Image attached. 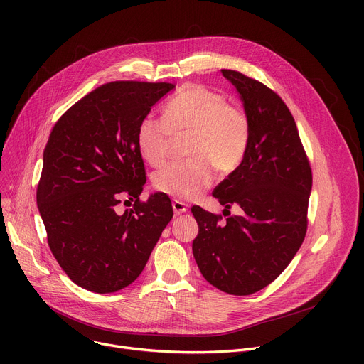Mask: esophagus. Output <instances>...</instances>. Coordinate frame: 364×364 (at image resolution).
<instances>
[{
	"label": "esophagus",
	"mask_w": 364,
	"mask_h": 364,
	"mask_svg": "<svg viewBox=\"0 0 364 364\" xmlns=\"http://www.w3.org/2000/svg\"><path fill=\"white\" fill-rule=\"evenodd\" d=\"M173 210L176 215H181L184 212H187V204L181 200H173Z\"/></svg>",
	"instance_id": "obj_1"
}]
</instances>
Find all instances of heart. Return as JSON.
I'll list each match as a JSON object with an SVG mask.
<instances>
[{
    "label": "heart",
    "instance_id": "obj_1",
    "mask_svg": "<svg viewBox=\"0 0 364 364\" xmlns=\"http://www.w3.org/2000/svg\"><path fill=\"white\" fill-rule=\"evenodd\" d=\"M188 136V160L171 163L154 177L161 193L177 198H194L215 180V170L232 174L243 161L250 122L246 111L229 103L226 96L203 85H188L170 97L163 119L144 117L136 128V145L142 159L154 167L163 166L174 138Z\"/></svg>",
    "mask_w": 364,
    "mask_h": 364
}]
</instances>
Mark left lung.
Returning <instances> with one entry per match:
<instances>
[{"label":"left lung","instance_id":"8db88e82","mask_svg":"<svg viewBox=\"0 0 364 364\" xmlns=\"http://www.w3.org/2000/svg\"><path fill=\"white\" fill-rule=\"evenodd\" d=\"M243 100L250 141L242 164L213 191L240 216L193 205L198 235L193 255L203 277L232 295H250L275 281L301 247L308 226L313 173L296 124L271 87L237 70H222ZM225 209V212H226Z\"/></svg>","mask_w":364,"mask_h":364}]
</instances>
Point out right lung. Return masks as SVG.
I'll list each match as a JSON object with an SVG mask.
<instances>
[{
	"instance_id": "add662e5",
	"label": "right lung",
	"mask_w": 364,
	"mask_h": 364,
	"mask_svg": "<svg viewBox=\"0 0 364 364\" xmlns=\"http://www.w3.org/2000/svg\"><path fill=\"white\" fill-rule=\"evenodd\" d=\"M171 89L167 82L105 83L72 105L50 132L38 212L51 253L87 291L108 294L132 284L173 218L167 194L139 200L146 176L136 145L139 121ZM121 200L134 204L118 214Z\"/></svg>"
}]
</instances>
